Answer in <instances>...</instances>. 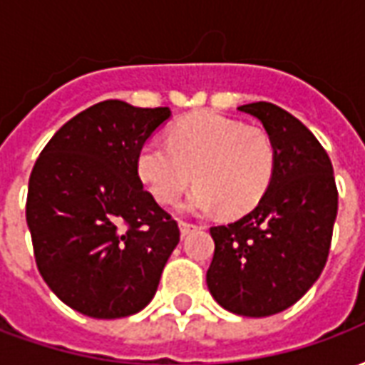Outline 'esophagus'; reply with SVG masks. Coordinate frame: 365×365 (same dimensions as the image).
I'll return each mask as SVG.
<instances>
[{"label":"esophagus","instance_id":"1","mask_svg":"<svg viewBox=\"0 0 365 365\" xmlns=\"http://www.w3.org/2000/svg\"><path fill=\"white\" fill-rule=\"evenodd\" d=\"M199 227L197 225H191V222H180V232H182V237H187L190 232H193V230H197Z\"/></svg>","mask_w":365,"mask_h":365}]
</instances>
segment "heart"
<instances>
[{
    "label": "heart",
    "instance_id": "heart-1",
    "mask_svg": "<svg viewBox=\"0 0 365 365\" xmlns=\"http://www.w3.org/2000/svg\"><path fill=\"white\" fill-rule=\"evenodd\" d=\"M275 170V148L266 130L221 113L199 111L178 120L170 143L148 140L136 172L160 205H175L199 183L183 209L193 215L222 211L238 217L260 203Z\"/></svg>",
    "mask_w": 365,
    "mask_h": 365
}]
</instances>
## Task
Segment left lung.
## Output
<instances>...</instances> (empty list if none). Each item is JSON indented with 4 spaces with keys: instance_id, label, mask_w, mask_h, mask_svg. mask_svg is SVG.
Here are the masks:
<instances>
[{
    "instance_id": "1",
    "label": "left lung",
    "mask_w": 365,
    "mask_h": 365,
    "mask_svg": "<svg viewBox=\"0 0 365 365\" xmlns=\"http://www.w3.org/2000/svg\"><path fill=\"white\" fill-rule=\"evenodd\" d=\"M260 120L275 148L266 195L242 219L211 227L207 287L242 317H269L295 305L329 258L338 191L327 150L309 128L266 101L238 107Z\"/></svg>"
}]
</instances>
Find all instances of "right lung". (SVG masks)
Here are the masks:
<instances>
[{
  "mask_svg": "<svg viewBox=\"0 0 365 365\" xmlns=\"http://www.w3.org/2000/svg\"><path fill=\"white\" fill-rule=\"evenodd\" d=\"M170 117L168 107L107 99L60 127L36 158L27 193L36 268L78 313L128 317L158 289L180 229L143 190L136 156Z\"/></svg>",
  "mask_w": 365,
  "mask_h": 365,
  "instance_id": "add662e5",
  "label": "right lung"
}]
</instances>
